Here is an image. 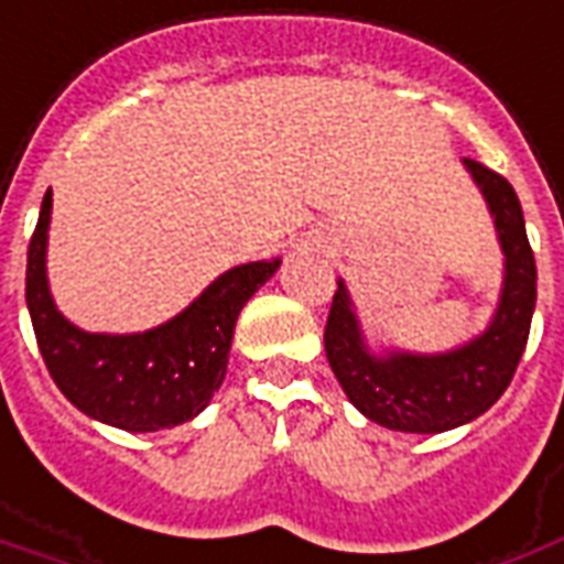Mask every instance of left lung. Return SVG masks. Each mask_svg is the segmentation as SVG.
Segmentation results:
<instances>
[{
  "label": "left lung",
  "mask_w": 564,
  "mask_h": 564,
  "mask_svg": "<svg viewBox=\"0 0 564 564\" xmlns=\"http://www.w3.org/2000/svg\"><path fill=\"white\" fill-rule=\"evenodd\" d=\"M463 162L490 204L505 252L501 303L487 333L447 355H369L343 282L324 327V351L345 397L397 433H445L487 412L511 384L532 327L538 270L520 197L501 174L475 159Z\"/></svg>",
  "instance_id": "obj_1"
}]
</instances>
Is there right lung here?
I'll use <instances>...</instances> for the list:
<instances>
[{
    "instance_id": "1",
    "label": "right lung",
    "mask_w": 564,
    "mask_h": 564,
    "mask_svg": "<svg viewBox=\"0 0 564 564\" xmlns=\"http://www.w3.org/2000/svg\"><path fill=\"white\" fill-rule=\"evenodd\" d=\"M51 207L47 188L26 252V306L56 388L84 414L129 433H155L192 421L225 378L237 315L276 273L279 258L234 267L174 322L155 330L84 333L59 315L47 288Z\"/></svg>"
}]
</instances>
